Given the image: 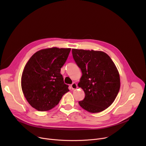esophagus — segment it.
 Segmentation results:
<instances>
[{"mask_svg":"<svg viewBox=\"0 0 146 146\" xmlns=\"http://www.w3.org/2000/svg\"><path fill=\"white\" fill-rule=\"evenodd\" d=\"M70 86H71V88H72V90H76V89L77 88V85L76 83H75V82L72 83V84H71Z\"/></svg>","mask_w":146,"mask_h":146,"instance_id":"34e87169","label":"esophagus"}]
</instances>
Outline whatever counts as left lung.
Returning <instances> with one entry per match:
<instances>
[{"instance_id": "1", "label": "left lung", "mask_w": 146, "mask_h": 146, "mask_svg": "<svg viewBox=\"0 0 146 146\" xmlns=\"http://www.w3.org/2000/svg\"><path fill=\"white\" fill-rule=\"evenodd\" d=\"M72 55L82 72L78 86L86 95L78 102L80 106L92 113L105 110L113 103L120 88L114 63L102 51L72 49Z\"/></svg>"}]
</instances>
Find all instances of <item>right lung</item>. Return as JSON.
<instances>
[{
  "label": "right lung",
  "instance_id": "add662e5",
  "mask_svg": "<svg viewBox=\"0 0 146 146\" xmlns=\"http://www.w3.org/2000/svg\"><path fill=\"white\" fill-rule=\"evenodd\" d=\"M70 48L53 47L35 53L27 63L21 77L24 95L38 111L51 110L69 91L60 74Z\"/></svg>",
  "mask_w": 146,
  "mask_h": 146
}]
</instances>
